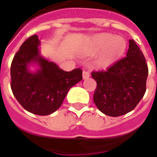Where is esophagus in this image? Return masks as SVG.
I'll use <instances>...</instances> for the list:
<instances>
[{
  "label": "esophagus",
  "instance_id": "34e87169",
  "mask_svg": "<svg viewBox=\"0 0 157 157\" xmlns=\"http://www.w3.org/2000/svg\"><path fill=\"white\" fill-rule=\"evenodd\" d=\"M89 75H90V74L88 71L84 70L83 72H82V77H83V79H88L89 77Z\"/></svg>",
  "mask_w": 157,
  "mask_h": 157
}]
</instances>
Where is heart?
<instances>
[{"label":"heart","mask_w":157,"mask_h":157,"mask_svg":"<svg viewBox=\"0 0 157 157\" xmlns=\"http://www.w3.org/2000/svg\"><path fill=\"white\" fill-rule=\"evenodd\" d=\"M126 48V41L122 37L103 34L96 36L93 42V50H103L98 60L101 67H107L122 56Z\"/></svg>","instance_id":"b5f03b06"}]
</instances>
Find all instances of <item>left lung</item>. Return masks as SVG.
Instances as JSON below:
<instances>
[{
	"mask_svg": "<svg viewBox=\"0 0 157 157\" xmlns=\"http://www.w3.org/2000/svg\"><path fill=\"white\" fill-rule=\"evenodd\" d=\"M148 73L143 52L129 40L127 56L107 70L91 73L97 83L93 99L98 109L114 117L133 110L145 94Z\"/></svg>",
	"mask_w": 157,
	"mask_h": 157,
	"instance_id": "left-lung-1",
	"label": "left lung"
}]
</instances>
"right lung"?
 <instances>
[{"mask_svg":"<svg viewBox=\"0 0 157 157\" xmlns=\"http://www.w3.org/2000/svg\"><path fill=\"white\" fill-rule=\"evenodd\" d=\"M40 41L36 35L21 44L11 63V89L16 100L27 111L47 116L56 111L70 88L82 80V71L75 68L64 71L56 63L40 55ZM39 66L31 72L29 65Z\"/></svg>","mask_w":157,"mask_h":157,"instance_id":"add662e5","label":"right lung"}]
</instances>
